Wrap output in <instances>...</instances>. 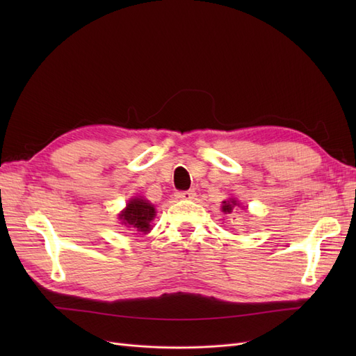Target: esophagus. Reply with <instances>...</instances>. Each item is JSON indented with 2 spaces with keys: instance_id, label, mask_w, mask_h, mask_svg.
<instances>
[{
  "instance_id": "obj_1",
  "label": "esophagus",
  "mask_w": 356,
  "mask_h": 356,
  "mask_svg": "<svg viewBox=\"0 0 356 356\" xmlns=\"http://www.w3.org/2000/svg\"><path fill=\"white\" fill-rule=\"evenodd\" d=\"M196 197V191L195 190H186V191H178L177 193V199L182 200H191Z\"/></svg>"
}]
</instances>
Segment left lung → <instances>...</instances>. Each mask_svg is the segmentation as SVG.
<instances>
[{"instance_id":"obj_1","label":"left lung","mask_w":356,"mask_h":356,"mask_svg":"<svg viewBox=\"0 0 356 356\" xmlns=\"http://www.w3.org/2000/svg\"><path fill=\"white\" fill-rule=\"evenodd\" d=\"M239 204H238V202L236 200H227V202H222V212L224 213H230L234 208H238Z\"/></svg>"}]
</instances>
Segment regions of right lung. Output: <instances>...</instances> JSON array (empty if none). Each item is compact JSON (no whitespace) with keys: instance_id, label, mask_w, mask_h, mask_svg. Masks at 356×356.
<instances>
[{"instance_id":"add662e5","label":"right lung","mask_w":356,"mask_h":356,"mask_svg":"<svg viewBox=\"0 0 356 356\" xmlns=\"http://www.w3.org/2000/svg\"><path fill=\"white\" fill-rule=\"evenodd\" d=\"M156 209L152 203H148V200L141 197H135L127 203L126 209L118 215V218L122 220V224H124L127 229L148 233L152 230V221Z\"/></svg>"}]
</instances>
